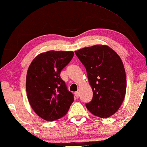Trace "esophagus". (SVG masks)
<instances>
[{
	"instance_id": "obj_1",
	"label": "esophagus",
	"mask_w": 147,
	"mask_h": 147,
	"mask_svg": "<svg viewBox=\"0 0 147 147\" xmlns=\"http://www.w3.org/2000/svg\"><path fill=\"white\" fill-rule=\"evenodd\" d=\"M74 95H75V96L76 98H78L79 96H80V92L78 91H76V92H74Z\"/></svg>"
}]
</instances>
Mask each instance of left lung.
<instances>
[{"label":"left lung","mask_w":147,"mask_h":147,"mask_svg":"<svg viewBox=\"0 0 147 147\" xmlns=\"http://www.w3.org/2000/svg\"><path fill=\"white\" fill-rule=\"evenodd\" d=\"M86 69L93 97L86 107L94 115L106 118L118 111L126 93V74L118 55L105 45L76 51Z\"/></svg>","instance_id":"obj_1"}]
</instances>
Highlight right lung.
Returning <instances> with one entry per match:
<instances>
[{
  "label": "right lung",
  "instance_id": "obj_1",
  "mask_svg": "<svg viewBox=\"0 0 147 147\" xmlns=\"http://www.w3.org/2000/svg\"><path fill=\"white\" fill-rule=\"evenodd\" d=\"M73 51H49L34 58L26 76V92L30 105L46 121L62 118L74 101V96L61 78L62 69L71 62Z\"/></svg>",
  "mask_w": 147,
  "mask_h": 147
}]
</instances>
